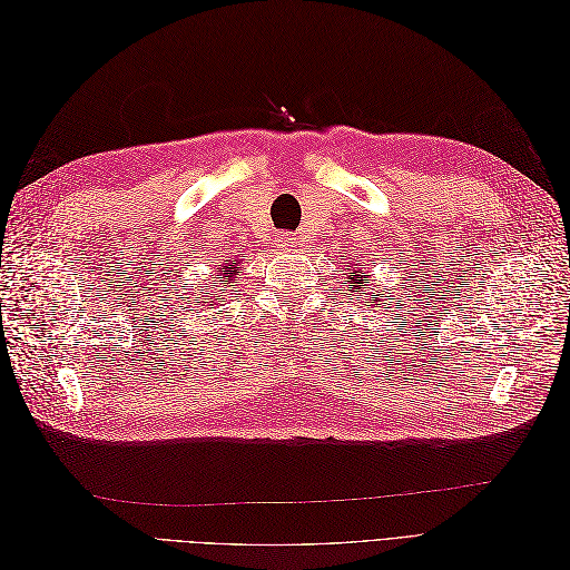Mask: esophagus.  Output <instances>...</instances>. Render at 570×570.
<instances>
[{"mask_svg": "<svg viewBox=\"0 0 570 570\" xmlns=\"http://www.w3.org/2000/svg\"><path fill=\"white\" fill-rule=\"evenodd\" d=\"M283 252H292L297 247V243H295V237H281V245H278Z\"/></svg>", "mask_w": 570, "mask_h": 570, "instance_id": "obj_1", "label": "esophagus"}]
</instances>
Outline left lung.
Listing matches in <instances>:
<instances>
[{"instance_id":"left-lung-1","label":"left lung","mask_w":570,"mask_h":570,"mask_svg":"<svg viewBox=\"0 0 570 570\" xmlns=\"http://www.w3.org/2000/svg\"><path fill=\"white\" fill-rule=\"evenodd\" d=\"M358 273H361V271H356L354 278H352V275L347 278V283L352 285V292L356 295V299L366 297V289H364V275H358ZM373 302H377V295H375V292H371V302H368L366 306H373ZM385 308H387V306H385Z\"/></svg>"}]
</instances>
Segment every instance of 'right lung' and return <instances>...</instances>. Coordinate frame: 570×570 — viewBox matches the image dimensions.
<instances>
[{
    "instance_id": "obj_1",
    "label": "right lung",
    "mask_w": 570,
    "mask_h": 570,
    "mask_svg": "<svg viewBox=\"0 0 570 570\" xmlns=\"http://www.w3.org/2000/svg\"><path fill=\"white\" fill-rule=\"evenodd\" d=\"M226 271H220V275L223 278L218 281L220 285H214V287H223V285H228L235 275L239 273V268H237V264L233 266V264H228V266H223ZM218 297H223V289H206L202 297H195L193 299V304H197V306H189V312H204V308H214V304L218 302Z\"/></svg>"
}]
</instances>
